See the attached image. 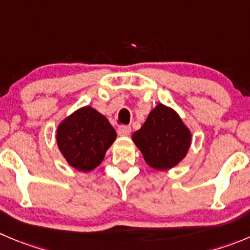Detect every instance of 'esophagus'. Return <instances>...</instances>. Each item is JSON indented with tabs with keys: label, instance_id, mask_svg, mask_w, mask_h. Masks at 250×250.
Masks as SVG:
<instances>
[{
	"label": "esophagus",
	"instance_id": "obj_1",
	"mask_svg": "<svg viewBox=\"0 0 250 250\" xmlns=\"http://www.w3.org/2000/svg\"><path fill=\"white\" fill-rule=\"evenodd\" d=\"M130 127L129 125H121V127H118L117 129V133H118V136L121 137H127L129 136L130 134Z\"/></svg>",
	"mask_w": 250,
	"mask_h": 250
}]
</instances>
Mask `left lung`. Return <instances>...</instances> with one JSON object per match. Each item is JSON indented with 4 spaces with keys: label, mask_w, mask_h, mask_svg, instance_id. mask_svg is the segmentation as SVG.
Segmentation results:
<instances>
[{
    "label": "left lung",
    "mask_w": 250,
    "mask_h": 250,
    "mask_svg": "<svg viewBox=\"0 0 250 250\" xmlns=\"http://www.w3.org/2000/svg\"><path fill=\"white\" fill-rule=\"evenodd\" d=\"M132 139L149 167L167 170L185 158L191 133L174 109L159 104L149 113L141 129L133 133Z\"/></svg>",
    "instance_id": "left-lung-1"
}]
</instances>
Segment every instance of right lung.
<instances>
[{
  "instance_id": "obj_1",
  "label": "right lung",
  "mask_w": 250,
  "mask_h": 250,
  "mask_svg": "<svg viewBox=\"0 0 250 250\" xmlns=\"http://www.w3.org/2000/svg\"><path fill=\"white\" fill-rule=\"evenodd\" d=\"M117 134L96 109L86 106L65 118L57 130V143L70 165L90 171L102 163Z\"/></svg>"
}]
</instances>
